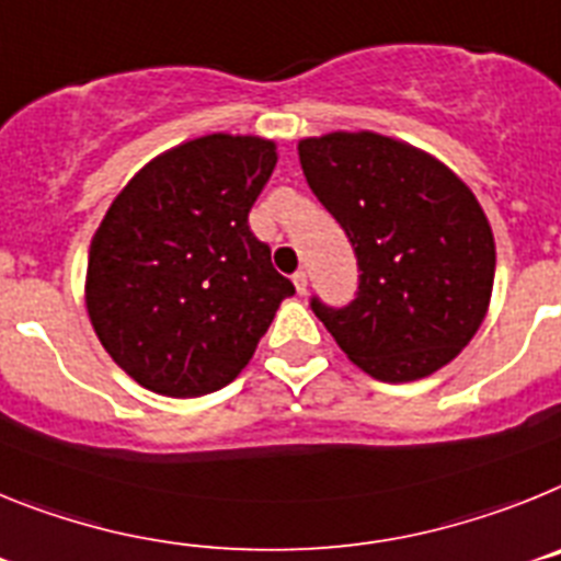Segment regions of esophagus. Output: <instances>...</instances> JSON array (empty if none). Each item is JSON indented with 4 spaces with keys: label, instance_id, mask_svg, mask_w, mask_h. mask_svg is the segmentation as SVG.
Listing matches in <instances>:
<instances>
[{
    "label": "esophagus",
    "instance_id": "obj_1",
    "mask_svg": "<svg viewBox=\"0 0 561 561\" xmlns=\"http://www.w3.org/2000/svg\"><path fill=\"white\" fill-rule=\"evenodd\" d=\"M294 285H296V294H299V296L308 294V274H305V271H296Z\"/></svg>",
    "mask_w": 561,
    "mask_h": 561
}]
</instances>
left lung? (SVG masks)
<instances>
[{"label": "left lung", "instance_id": "8db88e82", "mask_svg": "<svg viewBox=\"0 0 561 561\" xmlns=\"http://www.w3.org/2000/svg\"><path fill=\"white\" fill-rule=\"evenodd\" d=\"M299 163L358 256L347 308L313 313L355 367L407 383L455 362L489 313L494 233L449 165L378 133L299 140Z\"/></svg>", "mask_w": 561, "mask_h": 561}]
</instances>
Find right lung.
Instances as JSON below:
<instances>
[{"instance_id":"add662e5","label":"right lung","mask_w":561,"mask_h":561,"mask_svg":"<svg viewBox=\"0 0 561 561\" xmlns=\"http://www.w3.org/2000/svg\"><path fill=\"white\" fill-rule=\"evenodd\" d=\"M274 165V140L214 133L149 160L106 208L87 260V313L140 387L217 392L296 294L248 228Z\"/></svg>"}]
</instances>
